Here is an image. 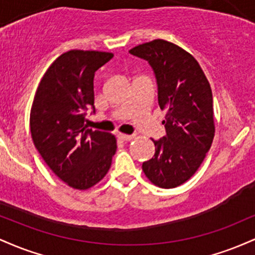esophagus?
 <instances>
[{
    "instance_id": "obj_1",
    "label": "esophagus",
    "mask_w": 255,
    "mask_h": 255,
    "mask_svg": "<svg viewBox=\"0 0 255 255\" xmlns=\"http://www.w3.org/2000/svg\"><path fill=\"white\" fill-rule=\"evenodd\" d=\"M119 139L122 140V141H130V140L134 139L133 135H126V134H119Z\"/></svg>"
}]
</instances>
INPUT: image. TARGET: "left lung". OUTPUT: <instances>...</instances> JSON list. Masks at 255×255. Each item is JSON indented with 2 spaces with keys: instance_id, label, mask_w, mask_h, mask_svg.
Instances as JSON below:
<instances>
[{
  "instance_id": "left-lung-1",
  "label": "left lung",
  "mask_w": 255,
  "mask_h": 255,
  "mask_svg": "<svg viewBox=\"0 0 255 255\" xmlns=\"http://www.w3.org/2000/svg\"><path fill=\"white\" fill-rule=\"evenodd\" d=\"M129 54L150 64L157 81L158 104L166 109V134L152 139L156 152L142 163V170L160 188H175L194 175L211 147V87L198 61L170 42L154 39L130 49Z\"/></svg>"
}]
</instances>
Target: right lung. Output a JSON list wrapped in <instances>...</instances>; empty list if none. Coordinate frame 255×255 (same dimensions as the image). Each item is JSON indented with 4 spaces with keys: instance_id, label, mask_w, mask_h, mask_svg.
Masks as SVG:
<instances>
[{
    "instance_id": "add662e5",
    "label": "right lung",
    "mask_w": 255,
    "mask_h": 255,
    "mask_svg": "<svg viewBox=\"0 0 255 255\" xmlns=\"http://www.w3.org/2000/svg\"><path fill=\"white\" fill-rule=\"evenodd\" d=\"M113 57L103 51L64 52L45 72L32 103L34 146L55 175L75 189L98 183L118 147L115 136L85 125L86 110L95 113V73Z\"/></svg>"
}]
</instances>
